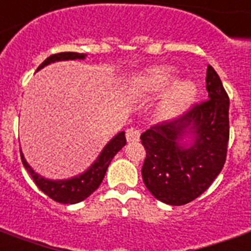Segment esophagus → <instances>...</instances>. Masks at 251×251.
<instances>
[{
    "label": "esophagus",
    "mask_w": 251,
    "mask_h": 251,
    "mask_svg": "<svg viewBox=\"0 0 251 251\" xmlns=\"http://www.w3.org/2000/svg\"><path fill=\"white\" fill-rule=\"evenodd\" d=\"M141 131L138 129H134V127H130L126 130V140L127 142H138L140 141Z\"/></svg>",
    "instance_id": "esophagus-1"
}]
</instances>
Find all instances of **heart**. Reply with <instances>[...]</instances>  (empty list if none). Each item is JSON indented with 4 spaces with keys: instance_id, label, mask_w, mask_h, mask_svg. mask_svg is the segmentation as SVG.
<instances>
[{
    "instance_id": "1",
    "label": "heart",
    "mask_w": 251,
    "mask_h": 251,
    "mask_svg": "<svg viewBox=\"0 0 251 251\" xmlns=\"http://www.w3.org/2000/svg\"><path fill=\"white\" fill-rule=\"evenodd\" d=\"M176 81V70L169 66H154L135 74L129 85L130 94L138 98H151L166 89L155 109V117L159 121L177 118L192 106L197 97V86L193 81Z\"/></svg>"
}]
</instances>
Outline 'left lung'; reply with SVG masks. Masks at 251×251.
<instances>
[{"label": "left lung", "mask_w": 251, "mask_h": 251, "mask_svg": "<svg viewBox=\"0 0 251 251\" xmlns=\"http://www.w3.org/2000/svg\"><path fill=\"white\" fill-rule=\"evenodd\" d=\"M209 100L170 124L141 134L146 150L142 179L158 201L172 206L192 202L207 190L226 161L229 97L214 69L206 72Z\"/></svg>", "instance_id": "obj_1"}]
</instances>
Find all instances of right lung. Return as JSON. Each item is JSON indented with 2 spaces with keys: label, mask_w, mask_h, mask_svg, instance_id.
<instances>
[{
  "label": "right lung",
  "mask_w": 251,
  "mask_h": 251,
  "mask_svg": "<svg viewBox=\"0 0 251 251\" xmlns=\"http://www.w3.org/2000/svg\"><path fill=\"white\" fill-rule=\"evenodd\" d=\"M86 54L82 53H73V51H65V53H58V54H53L48 57V58L38 66L37 72L40 69L45 68L48 65L54 64L58 61H69V59H85ZM126 145L125 131H120L118 134L114 135L102 149L97 159L90 165L88 170L83 173L74 176L68 179H49L40 176L38 173L34 172L26 159L24 157L21 151V159L24 166L26 169L29 174L33 178V181L36 182L41 192H44L48 197L51 200L59 202V203H68V205H73V203H78V202L86 200L90 194L96 192L98 186L101 185L102 179L106 174V170L110 165L111 159L114 158L118 151H120L124 146Z\"/></svg>",
  "instance_id": "add662e5"
}]
</instances>
